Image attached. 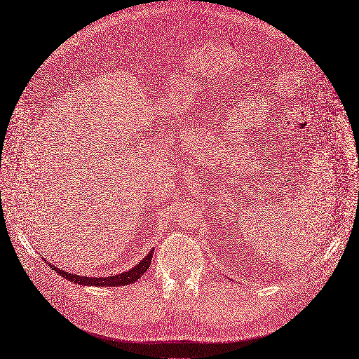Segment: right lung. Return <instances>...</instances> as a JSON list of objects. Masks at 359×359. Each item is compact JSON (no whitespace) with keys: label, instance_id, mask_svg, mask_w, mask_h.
Here are the masks:
<instances>
[{"label":"right lung","instance_id":"obj_1","mask_svg":"<svg viewBox=\"0 0 359 359\" xmlns=\"http://www.w3.org/2000/svg\"><path fill=\"white\" fill-rule=\"evenodd\" d=\"M151 257H153V250L144 255V259L140 260V263L137 266H134L133 269H130L128 271L119 273V275L115 276H107V278H88V276H80V275H74V273H68L64 270H60L58 267H55L54 264L48 263V266L53 269L54 271H57L60 276H62L64 279L72 280L73 283L77 285H90V286H126L130 283L137 282L143 275L144 271H147V269L150 267L151 263Z\"/></svg>","mask_w":359,"mask_h":359}]
</instances>
